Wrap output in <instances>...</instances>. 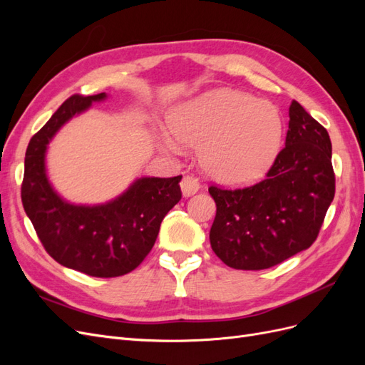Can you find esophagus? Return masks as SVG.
<instances>
[{
  "instance_id": "34e87169",
  "label": "esophagus",
  "mask_w": 365,
  "mask_h": 365,
  "mask_svg": "<svg viewBox=\"0 0 365 365\" xmlns=\"http://www.w3.org/2000/svg\"><path fill=\"white\" fill-rule=\"evenodd\" d=\"M181 190L184 196H192L200 190V180L195 178L193 175H185L181 181Z\"/></svg>"
}]
</instances>
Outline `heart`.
Segmentation results:
<instances>
[{"mask_svg":"<svg viewBox=\"0 0 365 365\" xmlns=\"http://www.w3.org/2000/svg\"><path fill=\"white\" fill-rule=\"evenodd\" d=\"M172 135L201 148L205 172L225 184H247L267 170L282 140L275 106L251 96L219 90L185 103L169 120ZM168 146L175 148L168 140Z\"/></svg>","mask_w":365,"mask_h":365,"instance_id":"1","label":"heart"}]
</instances>
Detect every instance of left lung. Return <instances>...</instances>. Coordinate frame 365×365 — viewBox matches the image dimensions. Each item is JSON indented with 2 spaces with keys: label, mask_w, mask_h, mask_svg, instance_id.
<instances>
[{
  "label": "left lung",
  "mask_w": 365,
  "mask_h": 365,
  "mask_svg": "<svg viewBox=\"0 0 365 365\" xmlns=\"http://www.w3.org/2000/svg\"><path fill=\"white\" fill-rule=\"evenodd\" d=\"M216 202L210 244L230 268L275 267L311 247L335 196L332 143L297 101L289 106L286 146L267 178L242 189L208 187Z\"/></svg>",
  "instance_id": "left-lung-1"
}]
</instances>
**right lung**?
<instances>
[{
	"mask_svg": "<svg viewBox=\"0 0 365 365\" xmlns=\"http://www.w3.org/2000/svg\"><path fill=\"white\" fill-rule=\"evenodd\" d=\"M106 94H73L31 137L26 152L21 200L42 247L63 267L91 277H118L135 269L155 244L161 220L181 200L180 181L141 178L105 205L62 201L46 175V149L58 129Z\"/></svg>",
	"mask_w": 365,
	"mask_h": 365,
	"instance_id": "obj_1",
	"label": "right lung"
}]
</instances>
